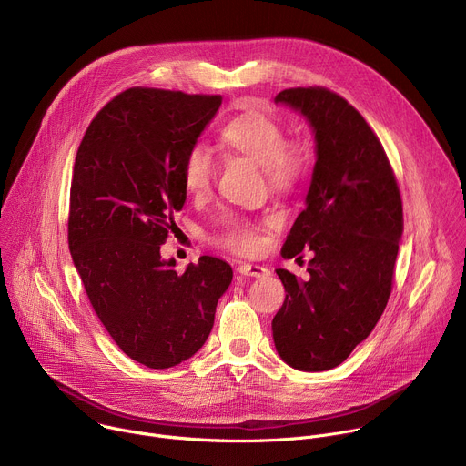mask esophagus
<instances>
[{"label":"esophagus","mask_w":466,"mask_h":466,"mask_svg":"<svg viewBox=\"0 0 466 466\" xmlns=\"http://www.w3.org/2000/svg\"><path fill=\"white\" fill-rule=\"evenodd\" d=\"M236 271H238V275L250 277V279H261V277L269 275L268 269L261 268V265H256V263H239Z\"/></svg>","instance_id":"obj_1"}]
</instances>
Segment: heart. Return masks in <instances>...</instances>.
<instances>
[{
	"mask_svg": "<svg viewBox=\"0 0 466 466\" xmlns=\"http://www.w3.org/2000/svg\"><path fill=\"white\" fill-rule=\"evenodd\" d=\"M219 138L228 149L259 166L269 187L277 193L289 191L304 175V149L286 144L284 127L261 110H247L228 119L219 130ZM182 173L189 193H207L216 177L212 153L203 146L193 147L186 155ZM219 241L230 250L250 252L256 247V228L248 221L230 219Z\"/></svg>",
	"mask_w": 466,
	"mask_h": 466,
	"instance_id": "obj_1",
	"label": "heart"
}]
</instances>
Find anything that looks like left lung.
Here are the masks:
<instances>
[{"mask_svg":"<svg viewBox=\"0 0 466 466\" xmlns=\"http://www.w3.org/2000/svg\"><path fill=\"white\" fill-rule=\"evenodd\" d=\"M299 112L315 138V166L284 258L313 250L309 279L277 269L286 300L273 319L279 356L293 369L341 365L369 338L392 284L404 232L402 198L385 151L363 116L326 88L275 97Z\"/></svg>","mask_w":466,"mask_h":466,"instance_id":"1","label":"left lung"}]
</instances>
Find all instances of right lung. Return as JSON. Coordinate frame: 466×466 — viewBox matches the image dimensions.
Masks as SVG:
<instances>
[{
	"mask_svg": "<svg viewBox=\"0 0 466 466\" xmlns=\"http://www.w3.org/2000/svg\"><path fill=\"white\" fill-rule=\"evenodd\" d=\"M221 96L130 88L92 119L79 146L68 241L94 311L116 345L149 369L201 350L232 268L201 256L186 271L160 245L186 203L184 160Z\"/></svg>",
	"mask_w": 466,
	"mask_h": 466,
	"instance_id": "add662e5",
	"label": "right lung"
}]
</instances>
